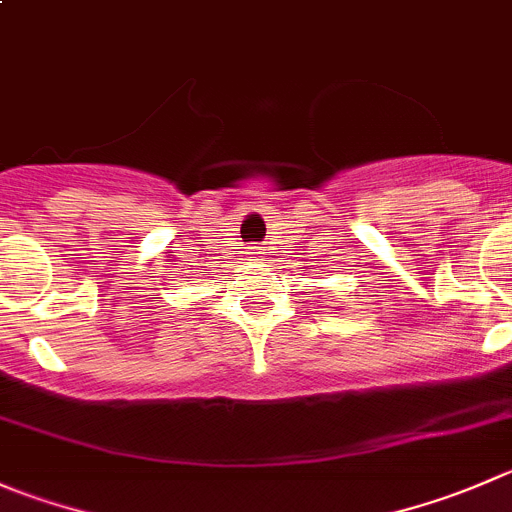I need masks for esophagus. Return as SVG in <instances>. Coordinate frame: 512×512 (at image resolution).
Listing matches in <instances>:
<instances>
[{
  "label": "esophagus",
  "mask_w": 512,
  "mask_h": 512,
  "mask_svg": "<svg viewBox=\"0 0 512 512\" xmlns=\"http://www.w3.org/2000/svg\"><path fill=\"white\" fill-rule=\"evenodd\" d=\"M262 255H265V252H262L260 245H250V247H247V257H250L252 262H262Z\"/></svg>",
  "instance_id": "obj_1"
}]
</instances>
